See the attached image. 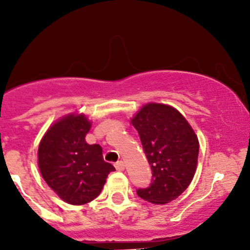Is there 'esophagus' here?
<instances>
[{
  "instance_id": "esophagus-1",
  "label": "esophagus",
  "mask_w": 250,
  "mask_h": 250,
  "mask_svg": "<svg viewBox=\"0 0 250 250\" xmlns=\"http://www.w3.org/2000/svg\"><path fill=\"white\" fill-rule=\"evenodd\" d=\"M115 167H116V169L120 170V172H122V170H125V163H123L122 161H120V162L116 163Z\"/></svg>"
}]
</instances>
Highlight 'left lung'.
<instances>
[{
    "instance_id": "obj_1",
    "label": "left lung",
    "mask_w": 250,
    "mask_h": 250,
    "mask_svg": "<svg viewBox=\"0 0 250 250\" xmlns=\"http://www.w3.org/2000/svg\"><path fill=\"white\" fill-rule=\"evenodd\" d=\"M151 166L150 186L138 188L140 198L166 204L188 188L196 172L198 139L183 115L172 106L147 104L132 120Z\"/></svg>"
}]
</instances>
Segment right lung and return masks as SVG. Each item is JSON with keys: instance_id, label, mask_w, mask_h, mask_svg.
Wrapping results in <instances>:
<instances>
[{"instance_id": "right-lung-1", "label": "right lung", "mask_w": 250, "mask_h": 250, "mask_svg": "<svg viewBox=\"0 0 250 250\" xmlns=\"http://www.w3.org/2000/svg\"><path fill=\"white\" fill-rule=\"evenodd\" d=\"M90 122L69 115L52 125L39 146V167L44 181L65 202L85 204L102 192L115 167L105 162L102 146L85 143Z\"/></svg>"}]
</instances>
